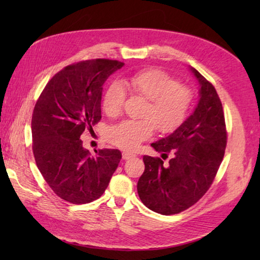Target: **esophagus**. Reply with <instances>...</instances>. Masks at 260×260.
I'll use <instances>...</instances> for the list:
<instances>
[{"instance_id":"1","label":"esophagus","mask_w":260,"mask_h":260,"mask_svg":"<svg viewBox=\"0 0 260 260\" xmlns=\"http://www.w3.org/2000/svg\"><path fill=\"white\" fill-rule=\"evenodd\" d=\"M134 157H136L135 153H132V152H128V151H124V152H122V158H124L125 160L131 159V158H134Z\"/></svg>"}]
</instances>
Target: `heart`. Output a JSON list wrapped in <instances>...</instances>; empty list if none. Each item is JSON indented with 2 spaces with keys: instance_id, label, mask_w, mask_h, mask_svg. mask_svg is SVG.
<instances>
[{
  "instance_id": "heart-1",
  "label": "heart",
  "mask_w": 260,
  "mask_h": 260,
  "mask_svg": "<svg viewBox=\"0 0 260 260\" xmlns=\"http://www.w3.org/2000/svg\"><path fill=\"white\" fill-rule=\"evenodd\" d=\"M121 84L136 95L147 100L141 120H124L112 126L108 139L114 146L134 150L148 139L156 128L160 133H170L181 125L192 101V91L187 86L157 69H147L125 78ZM125 89L113 82L103 95L102 107L109 116H117L125 101Z\"/></svg>"
}]
</instances>
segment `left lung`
<instances>
[{"instance_id": "1", "label": "left lung", "mask_w": 260, "mask_h": 260, "mask_svg": "<svg viewBox=\"0 0 260 260\" xmlns=\"http://www.w3.org/2000/svg\"><path fill=\"white\" fill-rule=\"evenodd\" d=\"M200 83L195 110L173 133L151 143L161 157L143 156L144 169L138 182L142 203L153 212L170 215L187 210L208 191L225 155L227 133L222 104L217 90L196 69ZM165 159V158H164Z\"/></svg>"}]
</instances>
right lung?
<instances>
[{
  "instance_id": "add662e5",
  "label": "right lung",
  "mask_w": 260,
  "mask_h": 260,
  "mask_svg": "<svg viewBox=\"0 0 260 260\" xmlns=\"http://www.w3.org/2000/svg\"><path fill=\"white\" fill-rule=\"evenodd\" d=\"M122 67L121 61L110 59L69 65L51 78L35 104V162L52 191L72 204L100 199L121 159L118 149H101L91 155L80 136L101 120L104 82Z\"/></svg>"
}]
</instances>
